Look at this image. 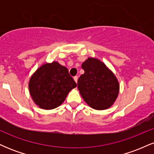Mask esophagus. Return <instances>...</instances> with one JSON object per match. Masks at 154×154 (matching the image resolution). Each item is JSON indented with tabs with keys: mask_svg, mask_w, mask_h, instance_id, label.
Returning a JSON list of instances; mask_svg holds the SVG:
<instances>
[{
	"mask_svg": "<svg viewBox=\"0 0 154 154\" xmlns=\"http://www.w3.org/2000/svg\"><path fill=\"white\" fill-rule=\"evenodd\" d=\"M74 80L75 81L76 83H77V80H78V77H77V76H76V77H74Z\"/></svg>",
	"mask_w": 154,
	"mask_h": 154,
	"instance_id": "34e87169",
	"label": "esophagus"
}]
</instances>
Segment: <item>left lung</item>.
<instances>
[{
    "instance_id": "left-lung-1",
    "label": "left lung",
    "mask_w": 154,
    "mask_h": 154,
    "mask_svg": "<svg viewBox=\"0 0 154 154\" xmlns=\"http://www.w3.org/2000/svg\"><path fill=\"white\" fill-rule=\"evenodd\" d=\"M85 73L77 81V88L85 103L95 110L110 108L117 98L119 83L110 69L100 60L88 57L82 63Z\"/></svg>"
}]
</instances>
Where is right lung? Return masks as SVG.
<instances>
[{
	"label": "right lung",
	"mask_w": 154,
	"mask_h": 154,
	"mask_svg": "<svg viewBox=\"0 0 154 154\" xmlns=\"http://www.w3.org/2000/svg\"><path fill=\"white\" fill-rule=\"evenodd\" d=\"M77 84L68 69L58 61L45 63L31 76L29 92L34 103L45 110L59 106Z\"/></svg>",
	"instance_id": "right-lung-1"
}]
</instances>
